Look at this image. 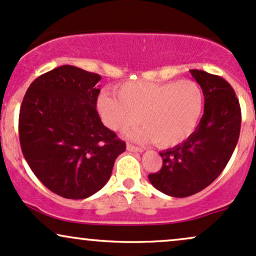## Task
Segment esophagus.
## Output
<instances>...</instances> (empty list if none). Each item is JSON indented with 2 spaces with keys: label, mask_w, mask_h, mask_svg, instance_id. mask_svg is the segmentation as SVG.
<instances>
[{
  "label": "esophagus",
  "mask_w": 256,
  "mask_h": 256,
  "mask_svg": "<svg viewBox=\"0 0 256 256\" xmlns=\"http://www.w3.org/2000/svg\"><path fill=\"white\" fill-rule=\"evenodd\" d=\"M126 149H128V152H143V148H140V146H132L130 143H128V146H126Z\"/></svg>",
  "instance_id": "esophagus-1"
}]
</instances>
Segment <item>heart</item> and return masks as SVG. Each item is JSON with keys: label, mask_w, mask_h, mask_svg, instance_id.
<instances>
[{"label": "heart", "mask_w": 256, "mask_h": 256, "mask_svg": "<svg viewBox=\"0 0 256 256\" xmlns=\"http://www.w3.org/2000/svg\"><path fill=\"white\" fill-rule=\"evenodd\" d=\"M118 95L104 92L98 100L100 116L107 128L122 132L142 122L144 126L128 132L138 142H152L161 148L183 143L195 131L202 110L204 92L192 80L128 82Z\"/></svg>", "instance_id": "b5f03b06"}]
</instances>
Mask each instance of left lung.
Wrapping results in <instances>:
<instances>
[{
  "label": "left lung",
  "instance_id": "8db88e82",
  "mask_svg": "<svg viewBox=\"0 0 256 256\" xmlns=\"http://www.w3.org/2000/svg\"><path fill=\"white\" fill-rule=\"evenodd\" d=\"M190 73L204 92V116L186 140L160 152L161 170L148 176L155 189L173 198L192 196L213 183L228 165L240 131L242 114L231 85L200 70Z\"/></svg>",
  "mask_w": 256,
  "mask_h": 256
}]
</instances>
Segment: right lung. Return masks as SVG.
<instances>
[{
    "label": "right lung",
    "mask_w": 256,
    "mask_h": 256,
    "mask_svg": "<svg viewBox=\"0 0 256 256\" xmlns=\"http://www.w3.org/2000/svg\"><path fill=\"white\" fill-rule=\"evenodd\" d=\"M101 76L71 64L32 82L19 113L22 154L52 192L82 200L98 192L126 144L102 124L96 104Z\"/></svg>",
    "instance_id": "1"
}]
</instances>
